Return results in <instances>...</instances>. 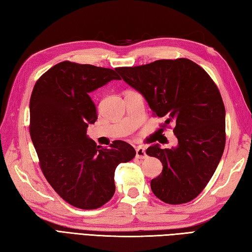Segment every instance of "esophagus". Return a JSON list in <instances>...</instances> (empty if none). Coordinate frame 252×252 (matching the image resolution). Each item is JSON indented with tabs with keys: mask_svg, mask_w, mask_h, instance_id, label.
Here are the masks:
<instances>
[{
	"mask_svg": "<svg viewBox=\"0 0 252 252\" xmlns=\"http://www.w3.org/2000/svg\"><path fill=\"white\" fill-rule=\"evenodd\" d=\"M136 157L138 159H144L146 158V152H145V148L142 147V146H138L136 147Z\"/></svg>",
	"mask_w": 252,
	"mask_h": 252,
	"instance_id": "34e87169",
	"label": "esophagus"
}]
</instances>
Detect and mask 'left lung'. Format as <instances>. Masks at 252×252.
<instances>
[{
	"mask_svg": "<svg viewBox=\"0 0 252 252\" xmlns=\"http://www.w3.org/2000/svg\"><path fill=\"white\" fill-rule=\"evenodd\" d=\"M117 71L143 94L154 117L164 118L160 126L174 125L178 147L162 149L156 144L146 149L163 167L151 182L155 196L169 205L195 199L216 172L225 147V107L217 84L187 58L118 67Z\"/></svg>",
	"mask_w": 252,
	"mask_h": 252,
	"instance_id": "8db88e82",
	"label": "left lung"
}]
</instances>
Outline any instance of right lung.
<instances>
[{
  "label": "right lung",
  "instance_id": "obj_1",
  "mask_svg": "<svg viewBox=\"0 0 252 252\" xmlns=\"http://www.w3.org/2000/svg\"><path fill=\"white\" fill-rule=\"evenodd\" d=\"M116 71L62 62L37 79L30 97L29 132L42 172L63 200L83 210L111 199L116 168L136 155L126 142L114 141L106 148L87 136V127L97 120L89 94L121 80Z\"/></svg>",
  "mask_w": 252,
  "mask_h": 252
}]
</instances>
